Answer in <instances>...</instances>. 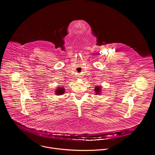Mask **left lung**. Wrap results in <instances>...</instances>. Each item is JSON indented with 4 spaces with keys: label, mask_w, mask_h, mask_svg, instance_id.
<instances>
[{
    "label": "left lung",
    "mask_w": 155,
    "mask_h": 155,
    "mask_svg": "<svg viewBox=\"0 0 155 155\" xmlns=\"http://www.w3.org/2000/svg\"><path fill=\"white\" fill-rule=\"evenodd\" d=\"M102 87L101 86H96V87H95L94 88V91L96 93V94H100L101 93V90Z\"/></svg>",
    "instance_id": "8db88e82"
}]
</instances>
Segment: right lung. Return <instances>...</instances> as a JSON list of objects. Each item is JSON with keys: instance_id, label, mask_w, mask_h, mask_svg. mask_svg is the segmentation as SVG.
I'll list each match as a JSON object with an SVG mask.
<instances>
[{"instance_id": "right-lung-1", "label": "right lung", "mask_w": 155, "mask_h": 155, "mask_svg": "<svg viewBox=\"0 0 155 155\" xmlns=\"http://www.w3.org/2000/svg\"><path fill=\"white\" fill-rule=\"evenodd\" d=\"M64 92H65V88L64 87H57V90H56L55 94L58 96H59V95L63 94Z\"/></svg>"}]
</instances>
